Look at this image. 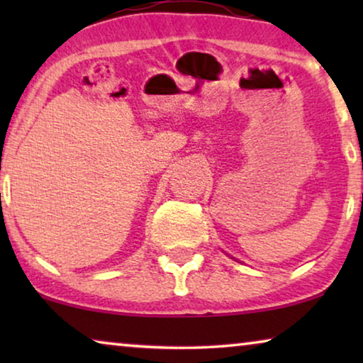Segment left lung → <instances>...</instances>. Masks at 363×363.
I'll list each match as a JSON object with an SVG mask.
<instances>
[{
	"label": "left lung",
	"instance_id": "8db88e82",
	"mask_svg": "<svg viewBox=\"0 0 363 363\" xmlns=\"http://www.w3.org/2000/svg\"><path fill=\"white\" fill-rule=\"evenodd\" d=\"M362 168H363V163H362ZM362 201H363V195H362Z\"/></svg>",
	"mask_w": 363,
	"mask_h": 363
}]
</instances>
